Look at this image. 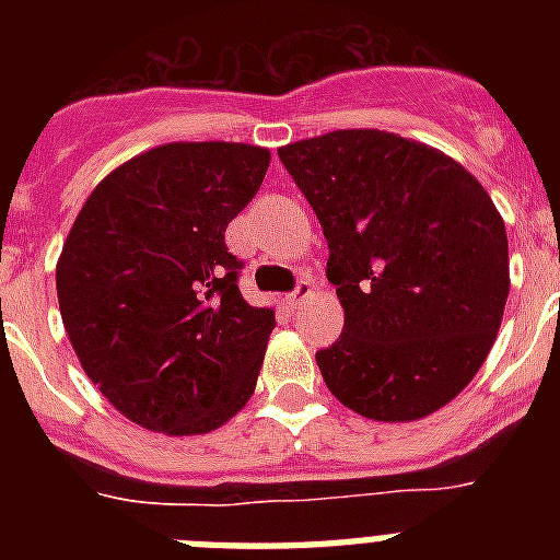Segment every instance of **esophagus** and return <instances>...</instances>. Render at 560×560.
<instances>
[{
    "mask_svg": "<svg viewBox=\"0 0 560 560\" xmlns=\"http://www.w3.org/2000/svg\"><path fill=\"white\" fill-rule=\"evenodd\" d=\"M308 296H311V283L308 280H300V283L294 285V291H289V294H285V303H289L291 308H296V305H303Z\"/></svg>",
    "mask_w": 560,
    "mask_h": 560,
    "instance_id": "obj_1",
    "label": "esophagus"
}]
</instances>
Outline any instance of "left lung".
<instances>
[{
  "instance_id": "1",
  "label": "left lung",
  "mask_w": 560,
  "mask_h": 560,
  "mask_svg": "<svg viewBox=\"0 0 560 560\" xmlns=\"http://www.w3.org/2000/svg\"><path fill=\"white\" fill-rule=\"evenodd\" d=\"M328 241L341 336L316 350L330 393L370 420L446 407L493 348L511 291L508 235L463 165L375 128L277 151Z\"/></svg>"
}]
</instances>
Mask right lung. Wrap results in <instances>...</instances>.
<instances>
[{"label": "right lung", "mask_w": 560, "mask_h": 560, "mask_svg": "<svg viewBox=\"0 0 560 560\" xmlns=\"http://www.w3.org/2000/svg\"><path fill=\"white\" fill-rule=\"evenodd\" d=\"M266 167L257 145H160L108 173L69 230L63 328L92 384L151 432H212L255 393L275 311L241 296L224 235Z\"/></svg>", "instance_id": "1"}]
</instances>
